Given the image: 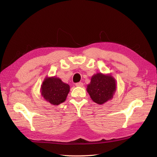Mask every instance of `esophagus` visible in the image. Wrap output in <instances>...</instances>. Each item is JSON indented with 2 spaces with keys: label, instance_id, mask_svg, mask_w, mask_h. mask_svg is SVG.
I'll use <instances>...</instances> for the list:
<instances>
[{
  "label": "esophagus",
  "instance_id": "obj_1",
  "mask_svg": "<svg viewBox=\"0 0 157 157\" xmlns=\"http://www.w3.org/2000/svg\"><path fill=\"white\" fill-rule=\"evenodd\" d=\"M76 86H78V87H82V86H83V83L82 82H77V83H76Z\"/></svg>",
  "mask_w": 157,
  "mask_h": 157
}]
</instances>
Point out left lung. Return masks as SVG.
<instances>
[{"mask_svg": "<svg viewBox=\"0 0 157 157\" xmlns=\"http://www.w3.org/2000/svg\"><path fill=\"white\" fill-rule=\"evenodd\" d=\"M116 87V80L111 75L99 73L92 77L87 92L93 101L101 105L113 98Z\"/></svg>", "mask_w": 157, "mask_h": 157, "instance_id": "obj_1", "label": "left lung"}]
</instances>
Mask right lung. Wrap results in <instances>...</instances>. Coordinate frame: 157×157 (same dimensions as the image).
Instances as JSON below:
<instances>
[{"instance_id": "obj_1", "label": "right lung", "mask_w": 157, "mask_h": 157, "mask_svg": "<svg viewBox=\"0 0 157 157\" xmlns=\"http://www.w3.org/2000/svg\"><path fill=\"white\" fill-rule=\"evenodd\" d=\"M70 86L58 77H46L41 86L42 96L54 105H58L65 101Z\"/></svg>"}]
</instances>
